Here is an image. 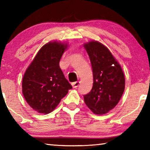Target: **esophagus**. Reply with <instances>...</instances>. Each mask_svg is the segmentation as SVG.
<instances>
[{"label":"esophagus","mask_w":150,"mask_h":150,"mask_svg":"<svg viewBox=\"0 0 150 150\" xmlns=\"http://www.w3.org/2000/svg\"><path fill=\"white\" fill-rule=\"evenodd\" d=\"M80 85V82L79 81H76V82H74V83H71V85H72L73 88H76L79 86Z\"/></svg>","instance_id":"1"}]
</instances>
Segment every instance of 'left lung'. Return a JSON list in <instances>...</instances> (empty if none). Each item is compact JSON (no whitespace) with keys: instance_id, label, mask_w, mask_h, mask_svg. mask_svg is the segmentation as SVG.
<instances>
[{"instance_id":"8db88e82","label":"left lung","mask_w":150,"mask_h":150,"mask_svg":"<svg viewBox=\"0 0 150 150\" xmlns=\"http://www.w3.org/2000/svg\"><path fill=\"white\" fill-rule=\"evenodd\" d=\"M93 70L91 91L84 95L86 105L94 113L102 115L112 109L120 101L125 89L122 69L109 50L93 41L85 45Z\"/></svg>"}]
</instances>
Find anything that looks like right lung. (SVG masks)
<instances>
[{"label":"right lung","mask_w":150,"mask_h":150,"mask_svg":"<svg viewBox=\"0 0 150 150\" xmlns=\"http://www.w3.org/2000/svg\"><path fill=\"white\" fill-rule=\"evenodd\" d=\"M66 48V44L56 42L45 44L24 74V97L40 113L52 112L72 88L59 67V61Z\"/></svg>","instance_id":"1"}]
</instances>
